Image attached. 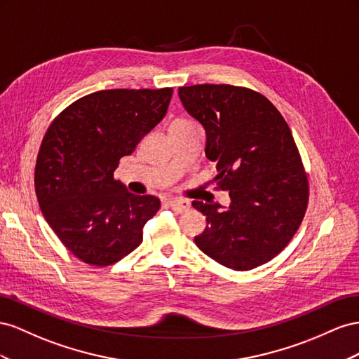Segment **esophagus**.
I'll return each instance as SVG.
<instances>
[{"label":"esophagus","mask_w":359,"mask_h":359,"mask_svg":"<svg viewBox=\"0 0 359 359\" xmlns=\"http://www.w3.org/2000/svg\"><path fill=\"white\" fill-rule=\"evenodd\" d=\"M168 206L177 213H183L189 209V203L183 201V200H168Z\"/></svg>","instance_id":"34e87169"}]
</instances>
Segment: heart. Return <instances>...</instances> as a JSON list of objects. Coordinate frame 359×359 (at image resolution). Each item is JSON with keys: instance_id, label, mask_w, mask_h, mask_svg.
<instances>
[{"instance_id": "obj_1", "label": "heart", "mask_w": 359, "mask_h": 359, "mask_svg": "<svg viewBox=\"0 0 359 359\" xmlns=\"http://www.w3.org/2000/svg\"><path fill=\"white\" fill-rule=\"evenodd\" d=\"M174 123H187V121H183V120H177V121H174Z\"/></svg>"}]
</instances>
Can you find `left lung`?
<instances>
[{"label":"left lung","mask_w":359,"mask_h":359,"mask_svg":"<svg viewBox=\"0 0 359 359\" xmlns=\"http://www.w3.org/2000/svg\"><path fill=\"white\" fill-rule=\"evenodd\" d=\"M179 97L206 132L213 182L230 206L192 201L209 225L194 238L219 264L250 271L278 255L298 230L309 180L287 123L257 91L229 84L180 87Z\"/></svg>","instance_id":"left-lung-1"}]
</instances>
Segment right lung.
Listing matches in <instances>:
<instances>
[{
    "mask_svg": "<svg viewBox=\"0 0 359 359\" xmlns=\"http://www.w3.org/2000/svg\"><path fill=\"white\" fill-rule=\"evenodd\" d=\"M172 88L102 90L67 107L39 150L36 196L49 227L79 260L108 266L142 242L159 198L130 194L114 171L167 114Z\"/></svg>",
    "mask_w": 359,
    "mask_h": 359,
    "instance_id": "right-lung-1",
    "label": "right lung"
}]
</instances>
